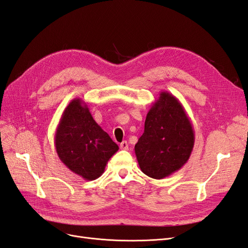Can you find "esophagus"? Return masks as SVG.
Instances as JSON below:
<instances>
[{
  "mask_svg": "<svg viewBox=\"0 0 248 248\" xmlns=\"http://www.w3.org/2000/svg\"><path fill=\"white\" fill-rule=\"evenodd\" d=\"M120 148H121L122 150H127L128 149V142H127L126 140H123L121 144H120Z\"/></svg>",
  "mask_w": 248,
  "mask_h": 248,
  "instance_id": "34e87169",
  "label": "esophagus"
}]
</instances>
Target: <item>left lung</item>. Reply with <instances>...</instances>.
<instances>
[{
  "mask_svg": "<svg viewBox=\"0 0 248 248\" xmlns=\"http://www.w3.org/2000/svg\"><path fill=\"white\" fill-rule=\"evenodd\" d=\"M193 145L192 124L181 102L167 91L160 92L134 146L141 171L153 179L171 175L189 159Z\"/></svg>",
  "mask_w": 248,
  "mask_h": 248,
  "instance_id": "left-lung-1",
  "label": "left lung"
}]
</instances>
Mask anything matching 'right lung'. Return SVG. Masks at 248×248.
Segmentation results:
<instances>
[{"label":"right lung","mask_w":248,"mask_h":248,"mask_svg":"<svg viewBox=\"0 0 248 248\" xmlns=\"http://www.w3.org/2000/svg\"><path fill=\"white\" fill-rule=\"evenodd\" d=\"M56 151L65 166L88 181L99 178L119 147L95 122L87 103L74 98L55 133Z\"/></svg>","instance_id":"obj_1"}]
</instances>
